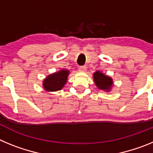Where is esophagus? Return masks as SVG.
<instances>
[{
  "mask_svg": "<svg viewBox=\"0 0 153 153\" xmlns=\"http://www.w3.org/2000/svg\"><path fill=\"white\" fill-rule=\"evenodd\" d=\"M86 67H79V72L84 73V72H86Z\"/></svg>",
  "mask_w": 153,
  "mask_h": 153,
  "instance_id": "obj_1",
  "label": "esophagus"
}]
</instances>
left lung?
Returning <instances> with one entry per match:
<instances>
[{
  "instance_id": "obj_1",
  "label": "left lung",
  "mask_w": 153,
  "mask_h": 153,
  "mask_svg": "<svg viewBox=\"0 0 153 153\" xmlns=\"http://www.w3.org/2000/svg\"><path fill=\"white\" fill-rule=\"evenodd\" d=\"M93 77L97 88L106 92L111 91L113 86V80L110 76L105 75L101 71H96L93 74Z\"/></svg>"
}]
</instances>
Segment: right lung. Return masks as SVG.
<instances>
[{
  "label": "right lung",
  "instance_id": "obj_1",
  "mask_svg": "<svg viewBox=\"0 0 153 153\" xmlns=\"http://www.w3.org/2000/svg\"><path fill=\"white\" fill-rule=\"evenodd\" d=\"M70 71L62 69L57 72L48 75L43 80V88L47 92H56L63 89L67 83Z\"/></svg>",
  "mask_w": 153,
  "mask_h": 153
}]
</instances>
